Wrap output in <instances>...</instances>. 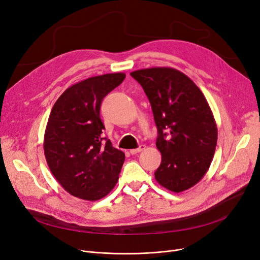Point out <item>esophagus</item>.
I'll use <instances>...</instances> for the list:
<instances>
[{"mask_svg":"<svg viewBox=\"0 0 260 260\" xmlns=\"http://www.w3.org/2000/svg\"><path fill=\"white\" fill-rule=\"evenodd\" d=\"M144 149H145V145H140L138 148H134V149H131L129 153H131L132 155H136V154H137V153H140V152L144 151Z\"/></svg>","mask_w":260,"mask_h":260,"instance_id":"1","label":"esophagus"}]
</instances>
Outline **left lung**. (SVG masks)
Masks as SVG:
<instances>
[{
  "label": "left lung",
  "instance_id": "1",
  "mask_svg": "<svg viewBox=\"0 0 260 260\" xmlns=\"http://www.w3.org/2000/svg\"><path fill=\"white\" fill-rule=\"evenodd\" d=\"M131 76L144 89L158 129L161 165L155 178L172 192H183L203 178L215 154L218 134L211 107L194 82L175 68H145Z\"/></svg>",
  "mask_w": 260,
  "mask_h": 260
}]
</instances>
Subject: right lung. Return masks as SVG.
I'll return each instance as SVG.
<instances>
[{
    "instance_id": "add662e5",
    "label": "right lung",
    "mask_w": 260,
    "mask_h": 260,
    "mask_svg": "<svg viewBox=\"0 0 260 260\" xmlns=\"http://www.w3.org/2000/svg\"><path fill=\"white\" fill-rule=\"evenodd\" d=\"M124 78L125 74L116 73L78 82L50 112L44 135L48 168L66 192L80 199L105 197L119 179L125 155L103 138L100 106Z\"/></svg>"
}]
</instances>
